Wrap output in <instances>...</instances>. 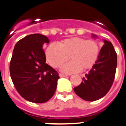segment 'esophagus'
Returning a JSON list of instances; mask_svg holds the SVG:
<instances>
[{
    "label": "esophagus",
    "mask_w": 126,
    "mask_h": 126,
    "mask_svg": "<svg viewBox=\"0 0 126 126\" xmlns=\"http://www.w3.org/2000/svg\"><path fill=\"white\" fill-rule=\"evenodd\" d=\"M59 77H67V75H63L62 74V73H60V74H59Z\"/></svg>",
    "instance_id": "1"
}]
</instances>
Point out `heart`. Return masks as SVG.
<instances>
[{"label":"heart","mask_w":126,"mask_h":126,"mask_svg":"<svg viewBox=\"0 0 126 126\" xmlns=\"http://www.w3.org/2000/svg\"><path fill=\"white\" fill-rule=\"evenodd\" d=\"M100 50L96 40L76 37L62 40L57 45L51 44L46 49L45 56L47 62L54 68L61 67L69 57L71 61L62 65L61 71L71 74L93 67L98 59Z\"/></svg>","instance_id":"obj_1"}]
</instances>
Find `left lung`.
<instances>
[{"label": "left lung", "mask_w": 126, "mask_h": 126, "mask_svg": "<svg viewBox=\"0 0 126 126\" xmlns=\"http://www.w3.org/2000/svg\"><path fill=\"white\" fill-rule=\"evenodd\" d=\"M92 37H97L95 35ZM98 60L79 86L74 88L78 96L86 101H94L104 96L110 91L115 79L117 55L111 42L104 40Z\"/></svg>", "instance_id": "obj_1"}]
</instances>
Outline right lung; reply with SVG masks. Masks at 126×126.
<instances>
[{
	"mask_svg": "<svg viewBox=\"0 0 126 126\" xmlns=\"http://www.w3.org/2000/svg\"><path fill=\"white\" fill-rule=\"evenodd\" d=\"M48 38L32 34L15 44L10 61L9 71L16 91L28 101L44 103L53 96L59 73L46 63L42 49Z\"/></svg>",
	"mask_w": 126,
	"mask_h": 126,
	"instance_id": "right-lung-1",
	"label": "right lung"
}]
</instances>
